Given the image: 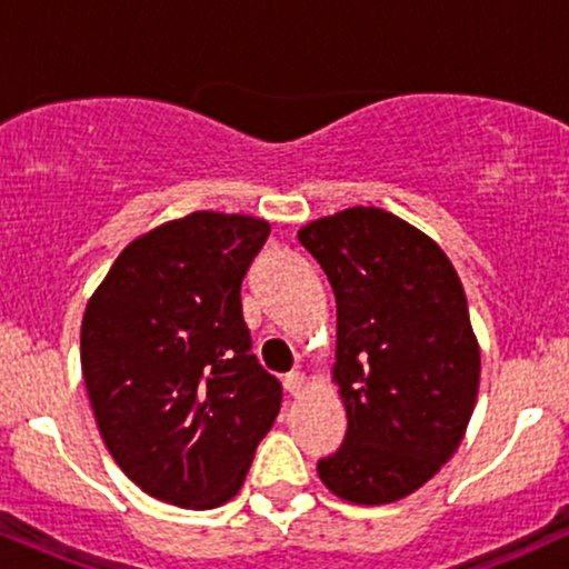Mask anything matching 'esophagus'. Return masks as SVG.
Listing matches in <instances>:
<instances>
[{
    "label": "esophagus",
    "instance_id": "obj_1",
    "mask_svg": "<svg viewBox=\"0 0 569 569\" xmlns=\"http://www.w3.org/2000/svg\"><path fill=\"white\" fill-rule=\"evenodd\" d=\"M286 390H289L291 396H302L305 393V375H302V371H291V375H286Z\"/></svg>",
    "mask_w": 569,
    "mask_h": 569
}]
</instances>
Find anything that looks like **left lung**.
<instances>
[{
    "label": "left lung",
    "mask_w": 569,
    "mask_h": 569,
    "mask_svg": "<svg viewBox=\"0 0 569 569\" xmlns=\"http://www.w3.org/2000/svg\"><path fill=\"white\" fill-rule=\"evenodd\" d=\"M337 297L335 382L348 433L318 476L358 506L396 502L441 471L466 436L481 352L466 291L436 240L382 208L299 230Z\"/></svg>",
    "instance_id": "1"
}]
</instances>
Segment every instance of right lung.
Wrapping results in <instances>:
<instances>
[{"label": "right lung", "mask_w": 569, "mask_h": 569, "mask_svg": "<svg viewBox=\"0 0 569 569\" xmlns=\"http://www.w3.org/2000/svg\"><path fill=\"white\" fill-rule=\"evenodd\" d=\"M270 224L194 211L122 248L88 299L82 377L122 473L162 502L206 511L243 487L280 411L240 286Z\"/></svg>", "instance_id": "1"}]
</instances>
